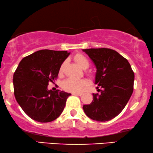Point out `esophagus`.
<instances>
[{"label":"esophagus","instance_id":"1","mask_svg":"<svg viewBox=\"0 0 153 153\" xmlns=\"http://www.w3.org/2000/svg\"><path fill=\"white\" fill-rule=\"evenodd\" d=\"M73 95H79V96H80V95H82V93H73Z\"/></svg>","mask_w":153,"mask_h":153}]
</instances>
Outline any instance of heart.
<instances>
[{
  "mask_svg": "<svg viewBox=\"0 0 153 153\" xmlns=\"http://www.w3.org/2000/svg\"><path fill=\"white\" fill-rule=\"evenodd\" d=\"M74 60L82 69H87L90 65V62L88 59L82 54H76L74 56ZM65 65V62H63L60 68V73H62L64 67ZM86 82L84 80L75 78H68L62 82V88L65 91L71 93H80L83 91Z\"/></svg>",
  "mask_w": 153,
  "mask_h": 153,
  "instance_id": "1",
  "label": "heart"
}]
</instances>
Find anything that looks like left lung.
I'll list each match as a JSON object with an SVG mask.
<instances>
[{
    "label": "left lung",
    "mask_w": 153,
    "mask_h": 153,
    "mask_svg": "<svg viewBox=\"0 0 153 153\" xmlns=\"http://www.w3.org/2000/svg\"><path fill=\"white\" fill-rule=\"evenodd\" d=\"M96 67L95 84L102 88L93 100L84 105L85 113L93 120L105 122L122 112L133 92L134 75L128 60L109 48L82 49Z\"/></svg>",
    "instance_id": "1"
}]
</instances>
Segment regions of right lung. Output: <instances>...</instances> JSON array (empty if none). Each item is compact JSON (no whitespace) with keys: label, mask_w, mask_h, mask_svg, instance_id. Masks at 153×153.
Masks as SVG:
<instances>
[{"label":"right lung","mask_w":153,"mask_h":153,"mask_svg":"<svg viewBox=\"0 0 153 153\" xmlns=\"http://www.w3.org/2000/svg\"><path fill=\"white\" fill-rule=\"evenodd\" d=\"M71 53L40 50L21 60L13 75L14 95L18 103L31 119L48 123L60 116L71 94L48 89L55 81L60 65Z\"/></svg>","instance_id":"1"}]
</instances>
